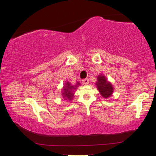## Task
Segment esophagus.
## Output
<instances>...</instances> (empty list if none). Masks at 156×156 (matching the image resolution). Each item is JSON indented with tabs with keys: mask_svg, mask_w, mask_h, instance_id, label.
<instances>
[{
	"mask_svg": "<svg viewBox=\"0 0 156 156\" xmlns=\"http://www.w3.org/2000/svg\"><path fill=\"white\" fill-rule=\"evenodd\" d=\"M82 81H83V84H88L89 83V79H88V78L84 79Z\"/></svg>",
	"mask_w": 156,
	"mask_h": 156,
	"instance_id": "34e87169",
	"label": "esophagus"
}]
</instances>
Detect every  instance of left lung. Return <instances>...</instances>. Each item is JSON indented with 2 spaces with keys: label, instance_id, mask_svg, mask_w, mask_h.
<instances>
[{
  "label": "left lung",
  "instance_id": "1",
  "mask_svg": "<svg viewBox=\"0 0 156 156\" xmlns=\"http://www.w3.org/2000/svg\"><path fill=\"white\" fill-rule=\"evenodd\" d=\"M99 92L101 95L105 98L110 97L113 93V87L111 83L107 81V79L103 75H99L98 82L96 83Z\"/></svg>",
  "mask_w": 156,
  "mask_h": 156
}]
</instances>
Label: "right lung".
Here are the masks:
<instances>
[{
    "instance_id": "right-lung-1",
    "label": "right lung",
    "mask_w": 156,
    "mask_h": 156,
    "mask_svg": "<svg viewBox=\"0 0 156 156\" xmlns=\"http://www.w3.org/2000/svg\"><path fill=\"white\" fill-rule=\"evenodd\" d=\"M80 85H81V84L77 81L76 83V84H75L73 86L71 85V84L69 83L66 82V83L65 84V85L62 88V96L64 100H68V101H72L75 90H76L77 87Z\"/></svg>"
}]
</instances>
